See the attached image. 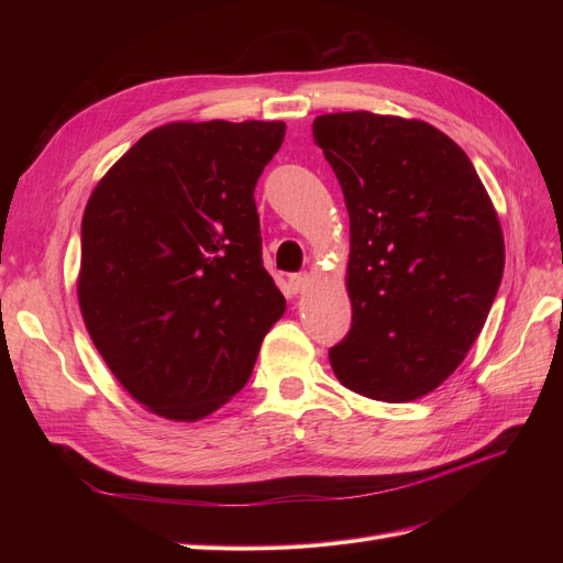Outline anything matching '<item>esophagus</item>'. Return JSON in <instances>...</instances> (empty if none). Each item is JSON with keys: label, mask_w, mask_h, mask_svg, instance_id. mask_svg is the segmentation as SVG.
<instances>
[{"label": "esophagus", "mask_w": 563, "mask_h": 563, "mask_svg": "<svg viewBox=\"0 0 563 563\" xmlns=\"http://www.w3.org/2000/svg\"><path fill=\"white\" fill-rule=\"evenodd\" d=\"M310 282H312V277L308 275V272H302V275H291V277H288V286H291L294 294H302L305 288L310 286Z\"/></svg>", "instance_id": "esophagus-1"}]
</instances>
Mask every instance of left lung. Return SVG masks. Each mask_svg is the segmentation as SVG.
I'll use <instances>...</instances> for the list:
<instances>
[{
  "instance_id": "8db88e82",
  "label": "left lung",
  "mask_w": 563,
  "mask_h": 563,
  "mask_svg": "<svg viewBox=\"0 0 563 563\" xmlns=\"http://www.w3.org/2000/svg\"><path fill=\"white\" fill-rule=\"evenodd\" d=\"M350 213L352 329L329 350L356 395H430L482 333L505 269L496 207L470 157L422 119L366 110L312 124Z\"/></svg>"
}]
</instances>
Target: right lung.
Returning a JSON list of instances; mask_svg holds the SVG:
<instances>
[{
  "mask_svg": "<svg viewBox=\"0 0 563 563\" xmlns=\"http://www.w3.org/2000/svg\"><path fill=\"white\" fill-rule=\"evenodd\" d=\"M284 122H168L98 180L77 300L112 376L145 411L197 422L249 378L286 300L263 267L253 190Z\"/></svg>",
  "mask_w": 563,
  "mask_h": 563,
  "instance_id": "add662e5",
  "label": "right lung"
}]
</instances>
